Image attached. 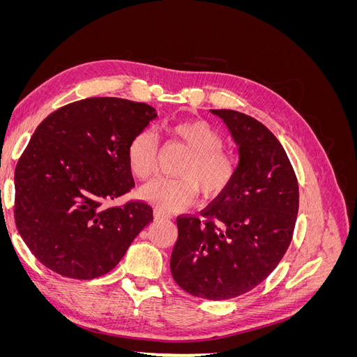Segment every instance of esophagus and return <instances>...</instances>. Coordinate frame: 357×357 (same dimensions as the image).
<instances>
[{
  "label": "esophagus",
  "instance_id": "34e87169",
  "mask_svg": "<svg viewBox=\"0 0 357 357\" xmlns=\"http://www.w3.org/2000/svg\"><path fill=\"white\" fill-rule=\"evenodd\" d=\"M171 215L169 214H167L165 211H162V210H159V208H155V219L156 220H167V219H169Z\"/></svg>",
  "mask_w": 357,
  "mask_h": 357
}]
</instances>
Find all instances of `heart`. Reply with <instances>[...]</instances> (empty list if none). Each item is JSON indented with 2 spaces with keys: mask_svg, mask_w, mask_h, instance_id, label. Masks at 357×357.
Wrapping results in <instances>:
<instances>
[{
  "mask_svg": "<svg viewBox=\"0 0 357 357\" xmlns=\"http://www.w3.org/2000/svg\"><path fill=\"white\" fill-rule=\"evenodd\" d=\"M168 132L185 144L190 155L183 162V177H158L139 190L143 199L165 213L186 210L195 202L199 189L204 197H219L232 183L236 172L235 158L223 149L222 134L205 121H186L171 125ZM128 167L134 177L146 180L155 172L158 138L153 131L137 132L126 149Z\"/></svg>",
  "mask_w": 357,
  "mask_h": 357,
  "instance_id": "1",
  "label": "heart"
}]
</instances>
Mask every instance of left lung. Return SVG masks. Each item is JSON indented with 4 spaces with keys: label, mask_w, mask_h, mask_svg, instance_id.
Masks as SVG:
<instances>
[{
    "label": "left lung",
    "mask_w": 357,
    "mask_h": 357,
    "mask_svg": "<svg viewBox=\"0 0 357 357\" xmlns=\"http://www.w3.org/2000/svg\"><path fill=\"white\" fill-rule=\"evenodd\" d=\"M238 146L229 188L197 215L177 218L171 274L188 294L223 301L255 289L282 261L299 210L295 171L277 137L256 119L210 110Z\"/></svg>",
    "instance_id": "8db88e82"
}]
</instances>
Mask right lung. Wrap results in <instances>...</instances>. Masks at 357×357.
I'll use <instances>...</instances> for the list:
<instances>
[{"label": "right lung", "mask_w": 357, "mask_h": 357, "mask_svg": "<svg viewBox=\"0 0 357 357\" xmlns=\"http://www.w3.org/2000/svg\"><path fill=\"white\" fill-rule=\"evenodd\" d=\"M156 117L149 104L98 96L38 125L15 171V220L43 265L70 278L101 277L153 220L142 201L110 204L134 188L126 149Z\"/></svg>", "instance_id": "1"}]
</instances>
